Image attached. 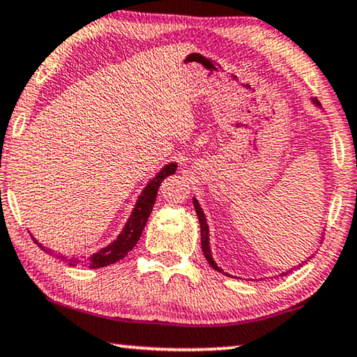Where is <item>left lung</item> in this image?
I'll use <instances>...</instances> for the list:
<instances>
[{
    "label": "left lung",
    "instance_id": "8db88e82",
    "mask_svg": "<svg viewBox=\"0 0 357 357\" xmlns=\"http://www.w3.org/2000/svg\"><path fill=\"white\" fill-rule=\"evenodd\" d=\"M311 102L316 105V107H321V104H319L317 99H311ZM192 202H194V208H195V213L197 216H199V221H200V241H202V252H204L206 261H208V264L211 266L213 269H216L218 273H225L220 266L216 264L215 259H213V255H211V248H210V227H208V222H206V216L204 210H202V206L199 202H197L195 197H192ZM291 268L287 271V273H290ZM287 273H282V275L287 274ZM226 275H229L227 273H225Z\"/></svg>",
    "mask_w": 357,
    "mask_h": 357
}]
</instances>
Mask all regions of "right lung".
<instances>
[{
  "instance_id": "right-lung-1",
  "label": "right lung",
  "mask_w": 357,
  "mask_h": 357,
  "mask_svg": "<svg viewBox=\"0 0 357 357\" xmlns=\"http://www.w3.org/2000/svg\"><path fill=\"white\" fill-rule=\"evenodd\" d=\"M176 168H178L176 162L165 165L160 172L149 181L146 188L142 189L141 195L137 197L135 208H132L130 218H128V221L125 222L123 229L120 231L115 241L110 242L107 247H102L96 253H93L89 258H83V259L66 258V257H56V258L61 259V261H66L68 266L84 264V266H89V268H104V266L114 264L116 261H120V259H123L126 255L135 248L137 241H139L142 231H144L146 222L152 213L153 204H155L157 192H158V188H160L162 181L167 176H169V174L176 173ZM31 238H33L35 243H38V247L41 250L50 252V248L40 243L33 236H31Z\"/></svg>"
}]
</instances>
